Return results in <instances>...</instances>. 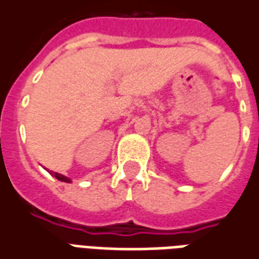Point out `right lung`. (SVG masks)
Returning a JSON list of instances; mask_svg holds the SVG:
<instances>
[{"label":"right lung","mask_w":259,"mask_h":259,"mask_svg":"<svg viewBox=\"0 0 259 259\" xmlns=\"http://www.w3.org/2000/svg\"><path fill=\"white\" fill-rule=\"evenodd\" d=\"M52 175H53L54 178H57L59 181H61V182H67V184H70V182H71L70 178H67V177H64V175H61V174L59 172H53Z\"/></svg>","instance_id":"right-lung-1"}]
</instances>
